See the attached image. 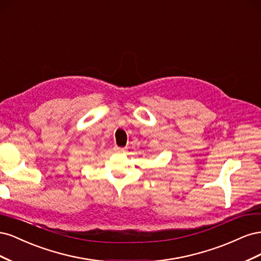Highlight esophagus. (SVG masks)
<instances>
[{
  "mask_svg": "<svg viewBox=\"0 0 261 261\" xmlns=\"http://www.w3.org/2000/svg\"><path fill=\"white\" fill-rule=\"evenodd\" d=\"M114 151L117 152V153H124L126 151V149L125 148H120V147H115Z\"/></svg>",
  "mask_w": 261,
  "mask_h": 261,
  "instance_id": "1",
  "label": "esophagus"
}]
</instances>
